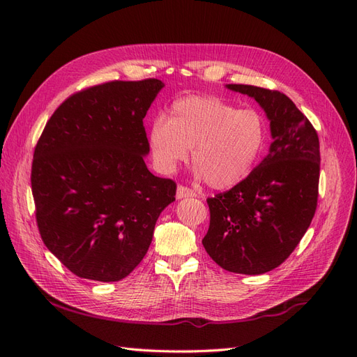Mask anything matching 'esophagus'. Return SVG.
Instances as JSON below:
<instances>
[{
    "label": "esophagus",
    "mask_w": 357,
    "mask_h": 357,
    "mask_svg": "<svg viewBox=\"0 0 357 357\" xmlns=\"http://www.w3.org/2000/svg\"><path fill=\"white\" fill-rule=\"evenodd\" d=\"M195 191H192L188 187H183V185H179L178 190H176V198H187V197H195Z\"/></svg>",
    "instance_id": "obj_1"
}]
</instances>
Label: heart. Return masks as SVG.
<instances>
[{"instance_id":"1","label":"heart","mask_w":357,"mask_h":357,"mask_svg":"<svg viewBox=\"0 0 357 357\" xmlns=\"http://www.w3.org/2000/svg\"><path fill=\"white\" fill-rule=\"evenodd\" d=\"M150 149L170 172L191 160L214 190L231 188L252 172L267 143V122L254 109H236L215 96H183L150 130Z\"/></svg>"}]
</instances>
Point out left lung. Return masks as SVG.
<instances>
[{
	"mask_svg": "<svg viewBox=\"0 0 357 357\" xmlns=\"http://www.w3.org/2000/svg\"><path fill=\"white\" fill-rule=\"evenodd\" d=\"M266 111L270 153L242 182L207 198L210 226L203 245L222 268L257 275L289 258L311 225L318 204L317 130L284 93L227 84Z\"/></svg>",
	"mask_w": 357,
	"mask_h": 357,
	"instance_id": "left-lung-1",
	"label": "left lung"
}]
</instances>
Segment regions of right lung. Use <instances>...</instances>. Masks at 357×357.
Returning <instances> with one entry per match:
<instances>
[{"label": "right lung", "instance_id": "obj_1", "mask_svg": "<svg viewBox=\"0 0 357 357\" xmlns=\"http://www.w3.org/2000/svg\"><path fill=\"white\" fill-rule=\"evenodd\" d=\"M163 83L107 82L75 91L39 137L32 194L40 238L77 277L118 282L147 254L176 182L144 163L143 119Z\"/></svg>", "mask_w": 357, "mask_h": 357}]
</instances>
